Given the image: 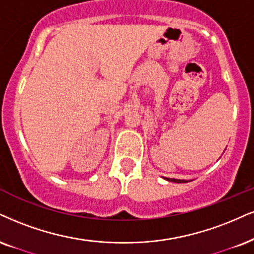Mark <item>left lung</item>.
<instances>
[{
	"label": "left lung",
	"instance_id": "1",
	"mask_svg": "<svg viewBox=\"0 0 254 254\" xmlns=\"http://www.w3.org/2000/svg\"><path fill=\"white\" fill-rule=\"evenodd\" d=\"M166 180L168 181H173V183H178V184H183V183H187L186 180H179V179H171V178H167Z\"/></svg>",
	"mask_w": 254,
	"mask_h": 254
}]
</instances>
